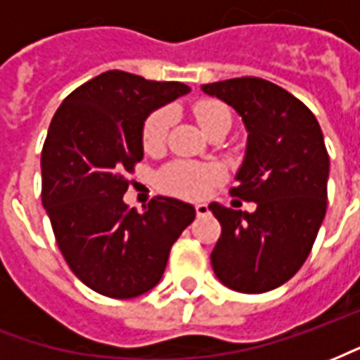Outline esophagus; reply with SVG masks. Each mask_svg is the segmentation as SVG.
<instances>
[{
    "mask_svg": "<svg viewBox=\"0 0 360 360\" xmlns=\"http://www.w3.org/2000/svg\"><path fill=\"white\" fill-rule=\"evenodd\" d=\"M195 210L198 218H202V216H208V214H210V210H208V206H206V204H196Z\"/></svg>",
    "mask_w": 360,
    "mask_h": 360,
    "instance_id": "34e87169",
    "label": "esophagus"
}]
</instances>
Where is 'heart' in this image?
I'll list each match as a JSON object with an SVG mask.
<instances>
[{"label": "heart", "instance_id": "obj_1", "mask_svg": "<svg viewBox=\"0 0 360 360\" xmlns=\"http://www.w3.org/2000/svg\"><path fill=\"white\" fill-rule=\"evenodd\" d=\"M193 115H195L196 123L202 127L204 133L224 121H231L229 110L216 100H202V102L195 103ZM172 121L173 113L167 108L150 113L142 127V146L146 152H156L164 146ZM219 179H221V173L216 165L173 162L160 173V187L172 195L185 196V198H200Z\"/></svg>", "mask_w": 360, "mask_h": 360}]
</instances>
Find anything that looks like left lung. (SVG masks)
Returning <instances> with one entry per match:
<instances>
[{
  "label": "left lung",
  "instance_id": "left-lung-1",
  "mask_svg": "<svg viewBox=\"0 0 360 360\" xmlns=\"http://www.w3.org/2000/svg\"><path fill=\"white\" fill-rule=\"evenodd\" d=\"M247 127V152L231 195L257 202L241 212L212 202L221 226L210 260L239 293H266L299 271L328 206L330 156L314 113L278 84L257 77L202 84Z\"/></svg>",
  "mask_w": 360,
  "mask_h": 360
}]
</instances>
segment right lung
Returning <instances> with one entry per match:
<instances>
[{
  "label": "right lung",
  "instance_id": "add662e5",
  "mask_svg": "<svg viewBox=\"0 0 360 360\" xmlns=\"http://www.w3.org/2000/svg\"><path fill=\"white\" fill-rule=\"evenodd\" d=\"M188 90L105 71L73 90L51 119L42 204L65 262L96 293L133 299L156 287L173 243L195 219L191 204L169 196H156L142 214L123 202L127 172L144 156V121Z\"/></svg>",
  "mask_w": 360,
  "mask_h": 360
}]
</instances>
